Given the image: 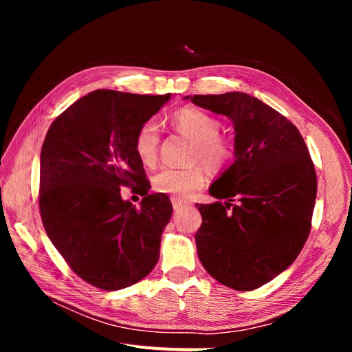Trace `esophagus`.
Returning a JSON list of instances; mask_svg holds the SVG:
<instances>
[{
    "mask_svg": "<svg viewBox=\"0 0 352 352\" xmlns=\"http://www.w3.org/2000/svg\"><path fill=\"white\" fill-rule=\"evenodd\" d=\"M170 201H172V206H173L175 210H182V208H185L188 206L186 201L180 199L177 197H172V198H170Z\"/></svg>",
    "mask_w": 352,
    "mask_h": 352,
    "instance_id": "34e87169",
    "label": "esophagus"
}]
</instances>
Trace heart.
<instances>
[{
    "label": "heart",
    "instance_id": "b5f03b06",
    "mask_svg": "<svg viewBox=\"0 0 352 352\" xmlns=\"http://www.w3.org/2000/svg\"><path fill=\"white\" fill-rule=\"evenodd\" d=\"M173 124L176 129L194 141L190 162H199L211 172L225 168L233 158L232 144L221 138L220 122L211 114L198 109H182L175 113ZM160 124L155 119L145 120L136 131L133 148L138 158L145 166H154L158 154ZM206 184L204 170L199 166L188 168L164 167L153 177L157 192L177 198H188Z\"/></svg>",
    "mask_w": 352,
    "mask_h": 352
}]
</instances>
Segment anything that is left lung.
Wrapping results in <instances>:
<instances>
[{
    "mask_svg": "<svg viewBox=\"0 0 352 352\" xmlns=\"http://www.w3.org/2000/svg\"><path fill=\"white\" fill-rule=\"evenodd\" d=\"M190 101L225 114L235 129V162L210 188L217 201L197 204L198 257L220 283L257 289L289 267L310 235L313 160L296 126L258 98L226 92Z\"/></svg>",
    "mask_w": 352,
    "mask_h": 352,
    "instance_id": "obj_1",
    "label": "left lung"
}]
</instances>
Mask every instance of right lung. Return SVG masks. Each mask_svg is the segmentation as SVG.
<instances>
[{"mask_svg": "<svg viewBox=\"0 0 352 352\" xmlns=\"http://www.w3.org/2000/svg\"><path fill=\"white\" fill-rule=\"evenodd\" d=\"M172 98L98 89L51 123L41 150L39 211L52 245L80 279L119 291L150 274L173 207L151 188L133 141ZM122 187L144 195L142 207Z\"/></svg>", "mask_w": 352, "mask_h": 352, "instance_id": "obj_1", "label": "right lung"}]
</instances>
